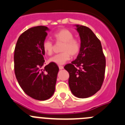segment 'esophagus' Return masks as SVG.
<instances>
[{"label":"esophagus","instance_id":"1","mask_svg":"<svg viewBox=\"0 0 125 125\" xmlns=\"http://www.w3.org/2000/svg\"><path fill=\"white\" fill-rule=\"evenodd\" d=\"M59 68L60 69H62L64 68V67L62 66H59Z\"/></svg>","mask_w":125,"mask_h":125}]
</instances>
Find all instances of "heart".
Instances as JSON below:
<instances>
[{
	"label": "heart",
	"mask_w": 125,
	"mask_h": 125,
	"mask_svg": "<svg viewBox=\"0 0 125 125\" xmlns=\"http://www.w3.org/2000/svg\"><path fill=\"white\" fill-rule=\"evenodd\" d=\"M74 35L71 31L66 29H62L53 34V37L56 42H62L61 51L62 52L55 54L49 59V61L57 64H63L69 60L71 55L76 56L81 50V42L74 38ZM53 43L49 39H46L42 43V49L46 54H52L53 52Z\"/></svg>",
	"instance_id": "heart-1"
}]
</instances>
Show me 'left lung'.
<instances>
[{"mask_svg": "<svg viewBox=\"0 0 125 125\" xmlns=\"http://www.w3.org/2000/svg\"><path fill=\"white\" fill-rule=\"evenodd\" d=\"M81 38V50L71 63L64 67L69 74V86L75 96L86 98L101 89L104 79L105 56L100 39L89 27L76 25Z\"/></svg>", "mask_w": 125, "mask_h": 125, "instance_id": "1", "label": "left lung"}]
</instances>
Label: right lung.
I'll return each mask as SVG.
<instances>
[{"label":"right lung","instance_id":"1","mask_svg":"<svg viewBox=\"0 0 125 125\" xmlns=\"http://www.w3.org/2000/svg\"><path fill=\"white\" fill-rule=\"evenodd\" d=\"M48 30L43 25L29 29L19 36L14 50V72L20 86L26 94L40 101L53 95L59 71L53 62L42 68V43Z\"/></svg>","mask_w":125,"mask_h":125}]
</instances>
